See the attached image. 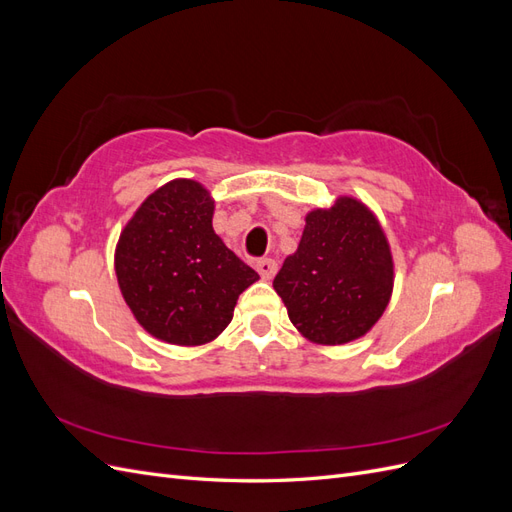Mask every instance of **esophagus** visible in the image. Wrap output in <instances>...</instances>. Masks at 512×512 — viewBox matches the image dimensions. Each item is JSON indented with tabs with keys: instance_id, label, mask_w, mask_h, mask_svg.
I'll use <instances>...</instances> for the list:
<instances>
[{
	"instance_id": "obj_1",
	"label": "esophagus",
	"mask_w": 512,
	"mask_h": 512,
	"mask_svg": "<svg viewBox=\"0 0 512 512\" xmlns=\"http://www.w3.org/2000/svg\"><path fill=\"white\" fill-rule=\"evenodd\" d=\"M256 269H258L262 280H271V277L277 271V262L273 258H258L256 260Z\"/></svg>"
}]
</instances>
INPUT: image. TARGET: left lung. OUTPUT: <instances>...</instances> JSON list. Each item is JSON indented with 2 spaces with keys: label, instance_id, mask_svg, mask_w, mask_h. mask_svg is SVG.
<instances>
[{
  "label": "left lung",
  "instance_id": "left-lung-1",
  "mask_svg": "<svg viewBox=\"0 0 512 512\" xmlns=\"http://www.w3.org/2000/svg\"><path fill=\"white\" fill-rule=\"evenodd\" d=\"M273 288L312 342L337 346L365 335L393 290V258L374 213L348 196L309 213Z\"/></svg>",
  "mask_w": 512,
  "mask_h": 512
}]
</instances>
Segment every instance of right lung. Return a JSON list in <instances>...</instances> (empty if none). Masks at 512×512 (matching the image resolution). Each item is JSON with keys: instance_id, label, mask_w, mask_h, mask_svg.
I'll return each instance as SVG.
<instances>
[{"instance_id": "1", "label": "right lung", "mask_w": 512, "mask_h": 512, "mask_svg": "<svg viewBox=\"0 0 512 512\" xmlns=\"http://www.w3.org/2000/svg\"><path fill=\"white\" fill-rule=\"evenodd\" d=\"M203 185L175 179L153 192L123 228L115 271L143 327L179 346H200L232 320L239 294L258 273L215 235Z\"/></svg>"}]
</instances>
